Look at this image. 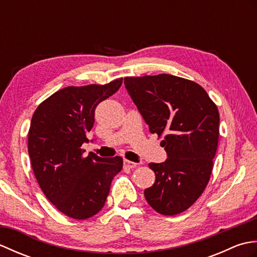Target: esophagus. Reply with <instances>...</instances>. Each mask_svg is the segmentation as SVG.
<instances>
[{"mask_svg": "<svg viewBox=\"0 0 257 257\" xmlns=\"http://www.w3.org/2000/svg\"><path fill=\"white\" fill-rule=\"evenodd\" d=\"M136 167H137V163H136V162L129 161L127 159L123 160V168H125V169H133V168H136Z\"/></svg>", "mask_w": 257, "mask_h": 257, "instance_id": "1", "label": "esophagus"}]
</instances>
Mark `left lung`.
I'll use <instances>...</instances> for the list:
<instances>
[{
  "instance_id": "1",
  "label": "left lung",
  "mask_w": 257,
  "mask_h": 257,
  "mask_svg": "<svg viewBox=\"0 0 257 257\" xmlns=\"http://www.w3.org/2000/svg\"><path fill=\"white\" fill-rule=\"evenodd\" d=\"M124 86L150 133L165 137L160 145L168 159L149 163L156 181L145 190V198L160 214H179L209 183L219 143V110L199 84L178 76L124 77Z\"/></svg>"
}]
</instances>
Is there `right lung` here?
Returning <instances> with one entry per match:
<instances>
[{
  "label": "right lung",
  "mask_w": 257,
  "mask_h": 257,
  "mask_svg": "<svg viewBox=\"0 0 257 257\" xmlns=\"http://www.w3.org/2000/svg\"><path fill=\"white\" fill-rule=\"evenodd\" d=\"M122 78L106 85L69 86L43 101L33 114L29 130V155L33 171L46 198L75 220L99 212L113 177L122 169V158L84 157L95 122V109L113 95Z\"/></svg>",
  "instance_id": "add662e5"
}]
</instances>
